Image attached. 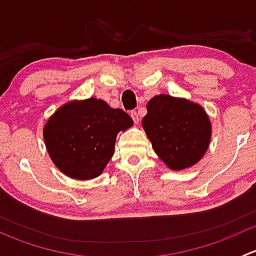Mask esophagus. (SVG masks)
<instances>
[{
  "instance_id": "34e87169",
  "label": "esophagus",
  "mask_w": 256,
  "mask_h": 256,
  "mask_svg": "<svg viewBox=\"0 0 256 256\" xmlns=\"http://www.w3.org/2000/svg\"><path fill=\"white\" fill-rule=\"evenodd\" d=\"M130 115H131V118H132L134 122L138 124V121H140V116H138V114L136 112H131Z\"/></svg>"
}]
</instances>
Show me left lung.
I'll use <instances>...</instances> for the list:
<instances>
[{
	"mask_svg": "<svg viewBox=\"0 0 256 256\" xmlns=\"http://www.w3.org/2000/svg\"><path fill=\"white\" fill-rule=\"evenodd\" d=\"M146 108L142 128L162 162L172 171L198 164L212 138L210 118L202 105L184 98L160 94Z\"/></svg>",
	"mask_w": 256,
	"mask_h": 256,
	"instance_id": "left-lung-1",
	"label": "left lung"
}]
</instances>
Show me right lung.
I'll list each match as a JSON object with an SVG mask.
<instances>
[{
  "label": "right lung",
  "instance_id": "right-lung-1",
  "mask_svg": "<svg viewBox=\"0 0 256 256\" xmlns=\"http://www.w3.org/2000/svg\"><path fill=\"white\" fill-rule=\"evenodd\" d=\"M134 125L121 109L104 100H72L54 112L43 126V138L56 168L69 178L99 177L115 152L116 136Z\"/></svg>",
  "mask_w": 256,
  "mask_h": 256
}]
</instances>
